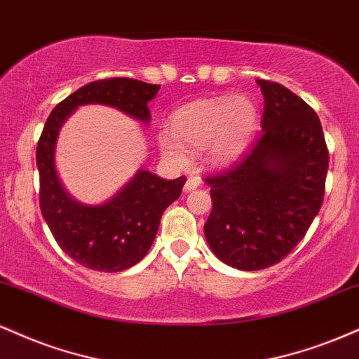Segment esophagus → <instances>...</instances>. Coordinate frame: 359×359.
<instances>
[{
    "label": "esophagus",
    "instance_id": "obj_1",
    "mask_svg": "<svg viewBox=\"0 0 359 359\" xmlns=\"http://www.w3.org/2000/svg\"><path fill=\"white\" fill-rule=\"evenodd\" d=\"M198 185H201V179H198V177H189L187 182L184 185V189L185 192H189V191H194V189H197Z\"/></svg>",
    "mask_w": 359,
    "mask_h": 359
}]
</instances>
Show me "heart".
<instances>
[{"label": "heart", "mask_w": 359, "mask_h": 359, "mask_svg": "<svg viewBox=\"0 0 359 359\" xmlns=\"http://www.w3.org/2000/svg\"><path fill=\"white\" fill-rule=\"evenodd\" d=\"M256 123L257 107L245 95L204 98L175 110L170 133H162L158 144L175 162L185 161V150L201 152L207 147L212 161L226 162L244 149Z\"/></svg>", "instance_id": "1"}]
</instances>
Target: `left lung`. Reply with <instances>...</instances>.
I'll return each mask as SVG.
<instances>
[{
  "label": "left lung",
  "mask_w": 359,
  "mask_h": 359,
  "mask_svg": "<svg viewBox=\"0 0 359 359\" xmlns=\"http://www.w3.org/2000/svg\"><path fill=\"white\" fill-rule=\"evenodd\" d=\"M262 132L222 170L205 177L212 210L204 234L227 266L259 271L299 244L321 209L330 154L314 110L286 86L257 80Z\"/></svg>",
  "instance_id": "8db88e82"
}]
</instances>
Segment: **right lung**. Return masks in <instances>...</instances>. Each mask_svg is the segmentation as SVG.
<instances>
[{
  "instance_id": "right-lung-1",
  "label": "right lung",
  "mask_w": 359,
  "mask_h": 359,
  "mask_svg": "<svg viewBox=\"0 0 359 359\" xmlns=\"http://www.w3.org/2000/svg\"><path fill=\"white\" fill-rule=\"evenodd\" d=\"M161 85L132 79L97 80L81 86L51 110L36 147L40 209L67 256L103 273H118L145 257L157 236L163 210L182 194L185 177L161 179L149 170L135 177L110 201L86 205L65 191L55 168V145L65 120L80 105H107L150 122L149 102Z\"/></svg>"
}]
</instances>
